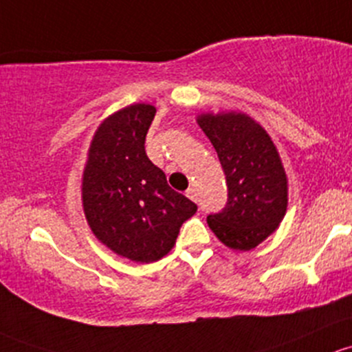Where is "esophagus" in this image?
I'll use <instances>...</instances> for the list:
<instances>
[{
    "instance_id": "obj_1",
    "label": "esophagus",
    "mask_w": 352,
    "mask_h": 352,
    "mask_svg": "<svg viewBox=\"0 0 352 352\" xmlns=\"http://www.w3.org/2000/svg\"><path fill=\"white\" fill-rule=\"evenodd\" d=\"M186 195H188V198H191V200L197 201V190H195V188H188Z\"/></svg>"
}]
</instances>
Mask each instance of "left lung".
Wrapping results in <instances>:
<instances>
[{"instance_id":"obj_1","label":"left lung","mask_w":352,"mask_h":352,"mask_svg":"<svg viewBox=\"0 0 352 352\" xmlns=\"http://www.w3.org/2000/svg\"><path fill=\"white\" fill-rule=\"evenodd\" d=\"M198 125L215 147L229 200L206 223L222 244L251 251L280 227L288 208V177L261 123L242 111L201 113Z\"/></svg>"}]
</instances>
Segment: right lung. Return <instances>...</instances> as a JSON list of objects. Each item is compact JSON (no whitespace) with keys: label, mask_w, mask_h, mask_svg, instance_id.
I'll return each instance as SVG.
<instances>
[{"label":"right lung","mask_w":352,"mask_h":352,"mask_svg":"<svg viewBox=\"0 0 352 352\" xmlns=\"http://www.w3.org/2000/svg\"><path fill=\"white\" fill-rule=\"evenodd\" d=\"M155 107L133 103L108 115L93 135L81 181L88 226L98 241L133 263H154L175 248L197 205L173 190L146 154Z\"/></svg>","instance_id":"1"}]
</instances>
